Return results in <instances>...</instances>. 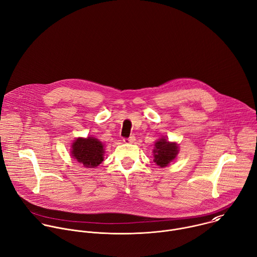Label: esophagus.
<instances>
[{
    "label": "esophagus",
    "mask_w": 257,
    "mask_h": 257,
    "mask_svg": "<svg viewBox=\"0 0 257 257\" xmlns=\"http://www.w3.org/2000/svg\"><path fill=\"white\" fill-rule=\"evenodd\" d=\"M135 141V137L134 136H130L129 138H123V142L124 143H133Z\"/></svg>",
    "instance_id": "34e87169"
}]
</instances>
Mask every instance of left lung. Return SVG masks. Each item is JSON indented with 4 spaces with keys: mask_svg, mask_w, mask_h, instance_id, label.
Segmentation results:
<instances>
[{
    "mask_svg": "<svg viewBox=\"0 0 257 257\" xmlns=\"http://www.w3.org/2000/svg\"><path fill=\"white\" fill-rule=\"evenodd\" d=\"M153 161L160 167L167 166L179 153V146L176 142H169L166 138H160L154 144Z\"/></svg>",
    "mask_w": 257,
    "mask_h": 257,
    "instance_id": "left-lung-1",
    "label": "left lung"
}]
</instances>
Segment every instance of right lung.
<instances>
[{"label": "right lung", "mask_w": 257, "mask_h": 257, "mask_svg": "<svg viewBox=\"0 0 257 257\" xmlns=\"http://www.w3.org/2000/svg\"><path fill=\"white\" fill-rule=\"evenodd\" d=\"M71 156L84 167L94 168L104 160V145L95 137H78L71 144Z\"/></svg>", "instance_id": "add662e5"}]
</instances>
